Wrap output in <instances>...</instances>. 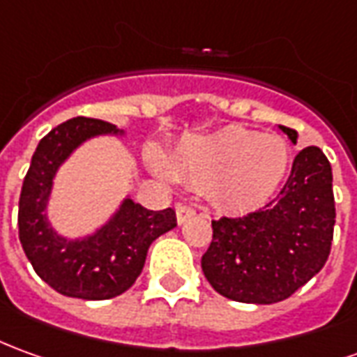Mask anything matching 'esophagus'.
Returning <instances> with one entry per match:
<instances>
[{
	"instance_id": "1",
	"label": "esophagus",
	"mask_w": 357,
	"mask_h": 357,
	"mask_svg": "<svg viewBox=\"0 0 357 357\" xmlns=\"http://www.w3.org/2000/svg\"><path fill=\"white\" fill-rule=\"evenodd\" d=\"M195 214V208L193 206H189V204L178 203L176 204V218H178V224H183L187 222L191 216Z\"/></svg>"
}]
</instances>
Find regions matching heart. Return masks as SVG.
Instances as JSON below:
<instances>
[{
    "instance_id": "b5f03b06",
    "label": "heart",
    "mask_w": 357,
    "mask_h": 357,
    "mask_svg": "<svg viewBox=\"0 0 357 357\" xmlns=\"http://www.w3.org/2000/svg\"><path fill=\"white\" fill-rule=\"evenodd\" d=\"M149 162L162 178L176 176L189 185L208 187L224 211L245 213L274 195L286 178L290 151L280 137L224 127L181 141L170 153V164L156 151L149 153Z\"/></svg>"
}]
</instances>
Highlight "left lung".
I'll use <instances>...</instances> for the list:
<instances>
[{
    "mask_svg": "<svg viewBox=\"0 0 357 357\" xmlns=\"http://www.w3.org/2000/svg\"><path fill=\"white\" fill-rule=\"evenodd\" d=\"M278 127L298 143V131ZM335 218L331 162L319 146H307L276 199L245 216L213 220V241L201 259L204 276L228 300H286L325 266Z\"/></svg>",
    "mask_w": 357,
    "mask_h": 357,
    "instance_id": "1",
    "label": "left lung"
}]
</instances>
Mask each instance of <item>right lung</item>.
I'll return each instance as SVG.
<instances>
[{"label":"right lung","mask_w":357,"mask_h":357,"mask_svg":"<svg viewBox=\"0 0 357 357\" xmlns=\"http://www.w3.org/2000/svg\"><path fill=\"white\" fill-rule=\"evenodd\" d=\"M96 135H121L108 121L73 118L54 127L32 154L19 199V239L32 268L54 290L81 300H109L135 284L154 239L178 226L174 208L149 211L123 199L92 236L67 239L50 226L46 206L59 166Z\"/></svg>","instance_id":"add662e5"}]
</instances>
